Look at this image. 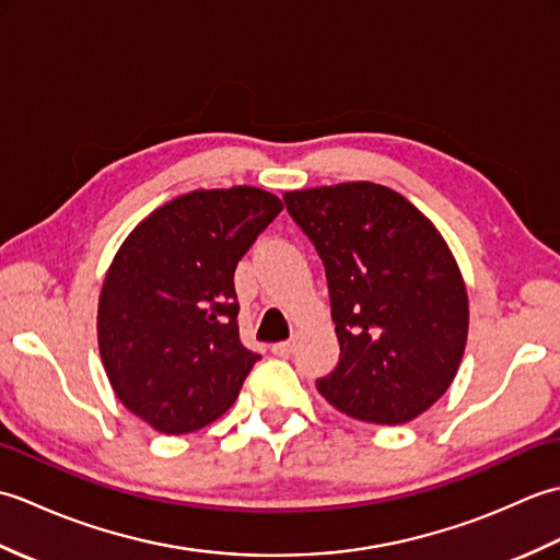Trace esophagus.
<instances>
[{
	"mask_svg": "<svg viewBox=\"0 0 560 560\" xmlns=\"http://www.w3.org/2000/svg\"><path fill=\"white\" fill-rule=\"evenodd\" d=\"M293 351H295V339L279 341V343H273V347H271V353L273 355H281V359H289Z\"/></svg>",
	"mask_w": 560,
	"mask_h": 560,
	"instance_id": "34e87169",
	"label": "esophagus"
}]
</instances>
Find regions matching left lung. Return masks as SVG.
<instances>
[{
  "label": "left lung",
  "instance_id": "8db88e82",
  "mask_svg": "<svg viewBox=\"0 0 560 560\" xmlns=\"http://www.w3.org/2000/svg\"><path fill=\"white\" fill-rule=\"evenodd\" d=\"M325 265L339 363L317 380L331 407L365 423H407L445 395L469 329V301L443 235L375 183L283 195Z\"/></svg>",
  "mask_w": 560,
  "mask_h": 560
}]
</instances>
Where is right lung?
<instances>
[{"mask_svg":"<svg viewBox=\"0 0 560 560\" xmlns=\"http://www.w3.org/2000/svg\"><path fill=\"white\" fill-rule=\"evenodd\" d=\"M283 205L257 187L195 189L141 221L98 301V349L117 399L183 435L233 407L259 353L237 331L233 273Z\"/></svg>","mask_w":560,"mask_h":560,"instance_id":"obj_1","label":"right lung"}]
</instances>
